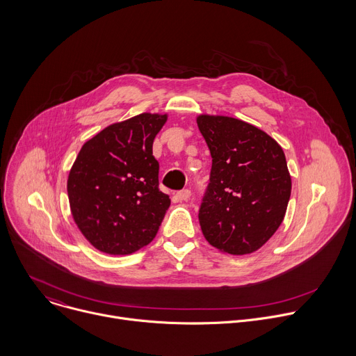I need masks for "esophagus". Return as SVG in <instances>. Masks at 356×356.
Masks as SVG:
<instances>
[{"label": "esophagus", "instance_id": "obj_1", "mask_svg": "<svg viewBox=\"0 0 356 356\" xmlns=\"http://www.w3.org/2000/svg\"><path fill=\"white\" fill-rule=\"evenodd\" d=\"M190 195H191V191H190L188 188H186V190H181V191L176 193L175 198H176L177 201H187V200L190 198Z\"/></svg>", "mask_w": 356, "mask_h": 356}]
</instances>
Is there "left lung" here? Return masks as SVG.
<instances>
[{
    "label": "left lung",
    "instance_id": "left-lung-1",
    "mask_svg": "<svg viewBox=\"0 0 356 356\" xmlns=\"http://www.w3.org/2000/svg\"><path fill=\"white\" fill-rule=\"evenodd\" d=\"M197 125L213 158L198 213L202 235L231 255L261 249L284 220L291 177L282 146L258 127L200 114Z\"/></svg>",
    "mask_w": 356,
    "mask_h": 356
}]
</instances>
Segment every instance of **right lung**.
Wrapping results in <instances>:
<instances>
[{
	"mask_svg": "<svg viewBox=\"0 0 356 356\" xmlns=\"http://www.w3.org/2000/svg\"><path fill=\"white\" fill-rule=\"evenodd\" d=\"M168 114L142 113L99 131L80 149L69 172L73 220L99 252L129 255L150 243L170 206L159 190L152 154Z\"/></svg>",
	"mask_w": 356,
	"mask_h": 356,
	"instance_id": "right-lung-1",
	"label": "right lung"
}]
</instances>
